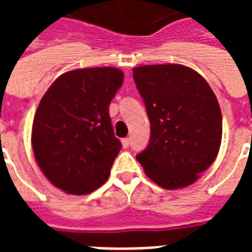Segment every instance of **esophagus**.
Returning a JSON list of instances; mask_svg holds the SVG:
<instances>
[{"instance_id": "1", "label": "esophagus", "mask_w": 252, "mask_h": 252, "mask_svg": "<svg viewBox=\"0 0 252 252\" xmlns=\"http://www.w3.org/2000/svg\"><path fill=\"white\" fill-rule=\"evenodd\" d=\"M122 144L124 148H128V146L130 145V138L129 137H126V138H123L122 140Z\"/></svg>"}]
</instances>
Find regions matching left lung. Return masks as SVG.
Segmentation results:
<instances>
[{
	"label": "left lung",
	"mask_w": 252,
	"mask_h": 252,
	"mask_svg": "<svg viewBox=\"0 0 252 252\" xmlns=\"http://www.w3.org/2000/svg\"><path fill=\"white\" fill-rule=\"evenodd\" d=\"M150 122V140L136 156L154 183L187 187L215 162L222 115L215 93L193 69L179 64L133 68Z\"/></svg>",
	"instance_id": "left-lung-1"
}]
</instances>
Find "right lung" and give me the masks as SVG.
I'll list each match as a JSON object with an SVG mask.
<instances>
[{"label":"right lung","instance_id":"1","mask_svg":"<svg viewBox=\"0 0 252 252\" xmlns=\"http://www.w3.org/2000/svg\"><path fill=\"white\" fill-rule=\"evenodd\" d=\"M124 73L111 66L61 74L41 98L32 123V150L47 179L66 193L86 195L110 176L122 142L110 107Z\"/></svg>","mask_w":252,"mask_h":252}]
</instances>
